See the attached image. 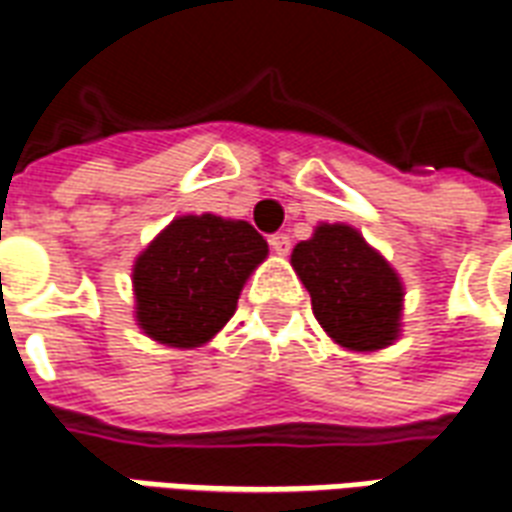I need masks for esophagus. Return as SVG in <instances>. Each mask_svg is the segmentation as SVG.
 Returning a JSON list of instances; mask_svg holds the SVG:
<instances>
[{
  "mask_svg": "<svg viewBox=\"0 0 512 512\" xmlns=\"http://www.w3.org/2000/svg\"><path fill=\"white\" fill-rule=\"evenodd\" d=\"M268 246H271V252H276V255H287L290 252V236L287 233H274V236L268 238Z\"/></svg>",
  "mask_w": 512,
  "mask_h": 512,
  "instance_id": "34e87169",
  "label": "esophagus"
}]
</instances>
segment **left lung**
Wrapping results in <instances>:
<instances>
[{"label": "left lung", "mask_w": 512, "mask_h": 512, "mask_svg": "<svg viewBox=\"0 0 512 512\" xmlns=\"http://www.w3.org/2000/svg\"><path fill=\"white\" fill-rule=\"evenodd\" d=\"M317 323L350 350H380L399 333L401 282L385 260L347 225H320L293 249Z\"/></svg>", "instance_id": "obj_1"}]
</instances>
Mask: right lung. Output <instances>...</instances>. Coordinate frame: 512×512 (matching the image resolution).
Returning a JSON list of instances; mask_svg holds the SVG:
<instances>
[{
    "label": "right lung",
    "instance_id": "1",
    "mask_svg": "<svg viewBox=\"0 0 512 512\" xmlns=\"http://www.w3.org/2000/svg\"><path fill=\"white\" fill-rule=\"evenodd\" d=\"M268 255L249 222L173 219L135 260L138 325L170 347H200L233 317L246 276Z\"/></svg>",
    "mask_w": 512,
    "mask_h": 512
}]
</instances>
